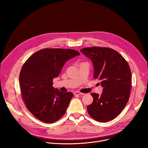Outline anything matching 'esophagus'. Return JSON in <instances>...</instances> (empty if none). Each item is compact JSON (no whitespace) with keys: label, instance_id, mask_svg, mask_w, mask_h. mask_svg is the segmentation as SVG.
I'll return each instance as SVG.
<instances>
[{"label":"esophagus","instance_id":"esophagus-1","mask_svg":"<svg viewBox=\"0 0 148 148\" xmlns=\"http://www.w3.org/2000/svg\"><path fill=\"white\" fill-rule=\"evenodd\" d=\"M74 94L75 95H84V93H82V92H79V91H75V92H74Z\"/></svg>","mask_w":148,"mask_h":148}]
</instances>
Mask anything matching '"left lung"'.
Here are the masks:
<instances>
[{
  "mask_svg": "<svg viewBox=\"0 0 148 148\" xmlns=\"http://www.w3.org/2000/svg\"><path fill=\"white\" fill-rule=\"evenodd\" d=\"M94 66V78L101 81V95L91 93L93 102L87 111L94 119L107 122L116 118L128 102L131 88V71L128 63L116 50L92 47L80 50Z\"/></svg>",
  "mask_w": 148,
  "mask_h": 148,
  "instance_id": "8db88e82",
  "label": "left lung"
}]
</instances>
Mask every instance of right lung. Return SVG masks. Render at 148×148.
Instances as JSON below:
<instances>
[{
  "mask_svg": "<svg viewBox=\"0 0 148 148\" xmlns=\"http://www.w3.org/2000/svg\"><path fill=\"white\" fill-rule=\"evenodd\" d=\"M79 54L73 49H44L24 63L19 75L21 94L27 109L38 120L53 123L66 113L73 94L55 89L53 79L67 60Z\"/></svg>",
  "mask_w": 148,
  "mask_h": 148,
  "instance_id": "1",
  "label": "right lung"
}]
</instances>
